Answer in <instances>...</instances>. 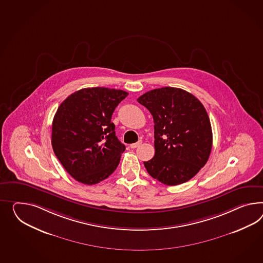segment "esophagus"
I'll list each match as a JSON object with an SVG mask.
<instances>
[{
  "label": "esophagus",
  "instance_id": "esophagus-1",
  "mask_svg": "<svg viewBox=\"0 0 263 263\" xmlns=\"http://www.w3.org/2000/svg\"><path fill=\"white\" fill-rule=\"evenodd\" d=\"M141 141L136 142V143H134V144H130V146H129V147L132 148H137V147H139V146L141 145Z\"/></svg>",
  "mask_w": 263,
  "mask_h": 263
}]
</instances>
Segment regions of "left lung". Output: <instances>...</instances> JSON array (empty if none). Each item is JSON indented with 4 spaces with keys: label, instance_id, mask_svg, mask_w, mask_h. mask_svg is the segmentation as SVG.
<instances>
[{
    "label": "left lung",
    "instance_id": "1",
    "mask_svg": "<svg viewBox=\"0 0 263 263\" xmlns=\"http://www.w3.org/2000/svg\"><path fill=\"white\" fill-rule=\"evenodd\" d=\"M155 123V154L144 162L148 175L168 186L193 178L209 159L213 133L201 102L181 88H155L138 99Z\"/></svg>",
    "mask_w": 263,
    "mask_h": 263
}]
</instances>
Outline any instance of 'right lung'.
<instances>
[{
	"label": "right lung",
	"mask_w": 263,
	"mask_h": 263,
	"mask_svg": "<svg viewBox=\"0 0 263 263\" xmlns=\"http://www.w3.org/2000/svg\"><path fill=\"white\" fill-rule=\"evenodd\" d=\"M121 89L82 88L62 102L52 122L55 155L75 180L93 185L115 172L126 149L111 115L128 96Z\"/></svg>",
	"instance_id": "right-lung-1"
}]
</instances>
